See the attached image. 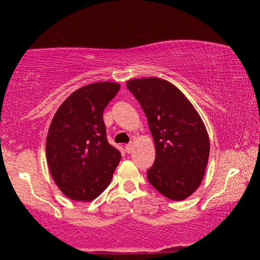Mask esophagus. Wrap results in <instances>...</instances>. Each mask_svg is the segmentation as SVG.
I'll list each match as a JSON object with an SVG mask.
<instances>
[{
  "label": "esophagus",
  "instance_id": "esophagus-1",
  "mask_svg": "<svg viewBox=\"0 0 260 260\" xmlns=\"http://www.w3.org/2000/svg\"><path fill=\"white\" fill-rule=\"evenodd\" d=\"M134 150V144L133 143H127L125 145V151L127 152V154H130V152H133Z\"/></svg>",
  "mask_w": 260,
  "mask_h": 260
}]
</instances>
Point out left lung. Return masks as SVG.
<instances>
[{
  "mask_svg": "<svg viewBox=\"0 0 260 260\" xmlns=\"http://www.w3.org/2000/svg\"><path fill=\"white\" fill-rule=\"evenodd\" d=\"M126 87L140 102L155 142V162L147 172L149 183L170 200H184L201 184L208 163L209 138L200 115L165 79H133Z\"/></svg>",
  "mask_w": 260,
  "mask_h": 260,
  "instance_id": "obj_1",
  "label": "left lung"
}]
</instances>
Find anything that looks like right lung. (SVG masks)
Returning <instances> with one entry per match:
<instances>
[{
	"label": "right lung",
	"mask_w": 260,
	"mask_h": 260,
	"mask_svg": "<svg viewBox=\"0 0 260 260\" xmlns=\"http://www.w3.org/2000/svg\"><path fill=\"white\" fill-rule=\"evenodd\" d=\"M119 88L110 81L78 88L53 117L46 138L48 168L59 189L72 200L88 202L99 197L120 161L103 120L104 109Z\"/></svg>",
	"instance_id": "1"
}]
</instances>
